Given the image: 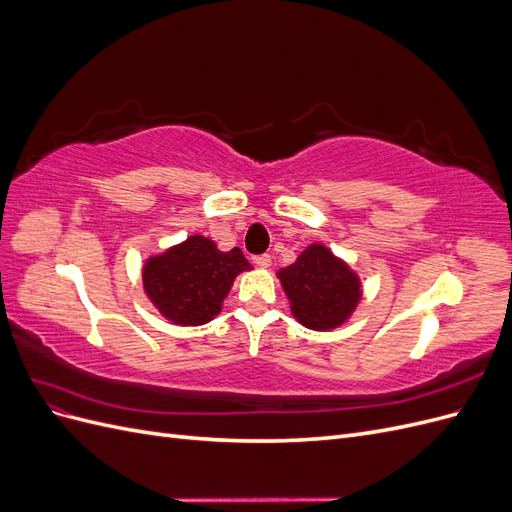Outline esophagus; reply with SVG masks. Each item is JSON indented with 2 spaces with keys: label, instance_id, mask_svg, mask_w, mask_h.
Here are the masks:
<instances>
[{
  "label": "esophagus",
  "instance_id": "esophagus-1",
  "mask_svg": "<svg viewBox=\"0 0 512 512\" xmlns=\"http://www.w3.org/2000/svg\"><path fill=\"white\" fill-rule=\"evenodd\" d=\"M254 265L260 267V269H269L271 267V256L269 254H260V256H254Z\"/></svg>",
  "mask_w": 512,
  "mask_h": 512
}]
</instances>
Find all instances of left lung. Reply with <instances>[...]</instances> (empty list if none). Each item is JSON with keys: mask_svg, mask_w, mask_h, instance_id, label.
Instances as JSON below:
<instances>
[{"mask_svg": "<svg viewBox=\"0 0 512 512\" xmlns=\"http://www.w3.org/2000/svg\"><path fill=\"white\" fill-rule=\"evenodd\" d=\"M290 312L303 327L331 331L342 327L361 301V280L327 245L312 243L297 262L277 271Z\"/></svg>", "mask_w": 512, "mask_h": 512, "instance_id": "1", "label": "left lung"}]
</instances>
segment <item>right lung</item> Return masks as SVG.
Returning <instances> with one entry per match:
<instances>
[{"instance_id": "1", "label": "right lung", "mask_w": 512, "mask_h": 512, "mask_svg": "<svg viewBox=\"0 0 512 512\" xmlns=\"http://www.w3.org/2000/svg\"><path fill=\"white\" fill-rule=\"evenodd\" d=\"M239 247L218 250L211 239L192 235L143 267V286L158 312L181 327H198L222 312V303L241 271H250Z\"/></svg>"}]
</instances>
